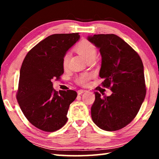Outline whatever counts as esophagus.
Instances as JSON below:
<instances>
[{
	"label": "esophagus",
	"mask_w": 159,
	"mask_h": 159,
	"mask_svg": "<svg viewBox=\"0 0 159 159\" xmlns=\"http://www.w3.org/2000/svg\"><path fill=\"white\" fill-rule=\"evenodd\" d=\"M85 92H87V90H78L77 93H78V95H81L82 93H85Z\"/></svg>",
	"instance_id": "obj_1"
}]
</instances>
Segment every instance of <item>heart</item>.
Masks as SVG:
<instances>
[{"instance_id":"heart-1","label":"heart","mask_w":159,"mask_h":159,"mask_svg":"<svg viewBox=\"0 0 159 159\" xmlns=\"http://www.w3.org/2000/svg\"><path fill=\"white\" fill-rule=\"evenodd\" d=\"M76 50L79 52L82 57H84L85 60L93 56L96 55V48L93 43L88 41H81L79 44L76 45ZM70 59L69 52H66L62 58V66L64 69H66L69 65V61ZM91 75L89 74H84L80 75L77 79V82L79 84L81 85H85L88 84V81L90 79Z\"/></svg>"}]
</instances>
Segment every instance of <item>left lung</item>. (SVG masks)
<instances>
[{
    "mask_svg": "<svg viewBox=\"0 0 159 159\" xmlns=\"http://www.w3.org/2000/svg\"><path fill=\"white\" fill-rule=\"evenodd\" d=\"M88 40L102 56L99 77L112 94L95 92L91 107L93 122L107 131L120 130L138 114L146 95L144 66L140 57L127 43L115 34H98Z\"/></svg>",
    "mask_w": 159,
    "mask_h": 159,
    "instance_id": "obj_1",
    "label": "left lung"
}]
</instances>
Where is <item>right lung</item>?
<instances>
[{"label": "right lung", "mask_w": 159, "mask_h": 159, "mask_svg": "<svg viewBox=\"0 0 159 159\" xmlns=\"http://www.w3.org/2000/svg\"><path fill=\"white\" fill-rule=\"evenodd\" d=\"M80 39L79 33L50 35L32 48L20 69L17 99L24 115L35 127L54 132L66 124L74 90H54L52 80L64 73L62 58Z\"/></svg>", "instance_id": "obj_1"}]
</instances>
